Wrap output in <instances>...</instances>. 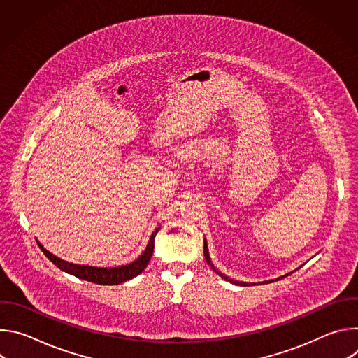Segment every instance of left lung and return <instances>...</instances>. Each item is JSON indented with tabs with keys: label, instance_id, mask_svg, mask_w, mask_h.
Wrapping results in <instances>:
<instances>
[{
	"label": "left lung",
	"instance_id": "1",
	"mask_svg": "<svg viewBox=\"0 0 358 358\" xmlns=\"http://www.w3.org/2000/svg\"><path fill=\"white\" fill-rule=\"evenodd\" d=\"M203 257H206V261H207V264L211 266V269L215 272V273H218L222 279H225L227 282H231V283H234V285H239V286H249V285H257V283H245V282H238V280H234V279H231V278H228V276H225L224 273H221L215 266H214V264L211 262V258H210V253H208V245H207V241L203 239ZM289 275V273H287ZM286 276V275H285ZM285 276H282V278H285ZM282 278H278V279H275V280H279V279H282ZM271 282H273V280H266V282H264V283H271Z\"/></svg>",
	"mask_w": 358,
	"mask_h": 358
}]
</instances>
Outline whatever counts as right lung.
Returning a JSON list of instances; mask_svg holds the SVG:
<instances>
[{
	"label": "right lung",
	"instance_id": "add662e5",
	"mask_svg": "<svg viewBox=\"0 0 358 358\" xmlns=\"http://www.w3.org/2000/svg\"><path fill=\"white\" fill-rule=\"evenodd\" d=\"M160 231V227L151 234L150 241L144 249V252L140 255V257L129 264V265H123V266H117V268H96V266H86V265H76V264H69L58 257H55L54 253L48 252L39 242H36L41 248V250L45 253V257L52 262L57 268H59L61 271L71 273L82 280H87L92 283H97V285H120L126 280H130L133 278H136L137 275H140L145 266L148 265L152 250H155V238L157 235V232Z\"/></svg>",
	"mask_w": 358,
	"mask_h": 358
}]
</instances>
